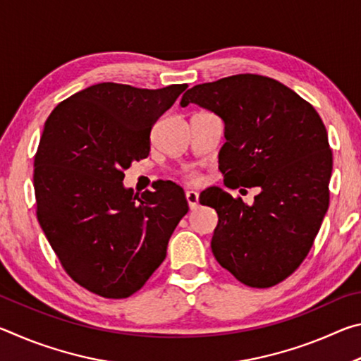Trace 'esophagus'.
<instances>
[{"instance_id":"1","label":"esophagus","mask_w":361,"mask_h":361,"mask_svg":"<svg viewBox=\"0 0 361 361\" xmlns=\"http://www.w3.org/2000/svg\"><path fill=\"white\" fill-rule=\"evenodd\" d=\"M186 200H188L189 209H191V210L197 209V205H199V194L195 192V191H186Z\"/></svg>"}]
</instances>
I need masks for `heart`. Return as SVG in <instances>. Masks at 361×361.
I'll return each mask as SVG.
<instances>
[{"mask_svg": "<svg viewBox=\"0 0 361 361\" xmlns=\"http://www.w3.org/2000/svg\"><path fill=\"white\" fill-rule=\"evenodd\" d=\"M183 178L185 180H188V181H191V183H194V181H197L199 180V176H197V173H194V172H183Z\"/></svg>", "mask_w": 361, "mask_h": 361, "instance_id": "heart-1", "label": "heart"}]
</instances>
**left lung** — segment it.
<instances>
[{"instance_id": "1", "label": "left lung", "mask_w": 361, "mask_h": 361, "mask_svg": "<svg viewBox=\"0 0 361 361\" xmlns=\"http://www.w3.org/2000/svg\"><path fill=\"white\" fill-rule=\"evenodd\" d=\"M189 103L224 121V185L261 189L253 205L219 188L200 194L218 213L212 252L243 285H277L309 255L328 210L333 152L325 124L295 90L252 73L194 85L181 99V106Z\"/></svg>"}]
</instances>
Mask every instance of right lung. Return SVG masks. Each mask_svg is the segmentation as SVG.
I'll use <instances>...</instances> for the list:
<instances>
[{
	"label": "right lung",
	"mask_w": 361,
	"mask_h": 361,
	"mask_svg": "<svg viewBox=\"0 0 361 361\" xmlns=\"http://www.w3.org/2000/svg\"><path fill=\"white\" fill-rule=\"evenodd\" d=\"M186 87L100 82L49 114L35 154L36 216L65 272L90 293H137L189 210L175 183L142 195L122 186L124 170L149 156L154 122Z\"/></svg>",
	"instance_id": "obj_1"
}]
</instances>
